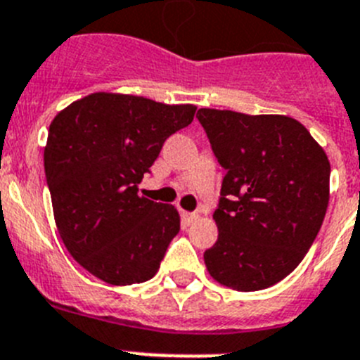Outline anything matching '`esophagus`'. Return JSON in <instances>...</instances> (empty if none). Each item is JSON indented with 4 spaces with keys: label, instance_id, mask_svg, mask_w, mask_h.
<instances>
[{
    "label": "esophagus",
    "instance_id": "1",
    "mask_svg": "<svg viewBox=\"0 0 360 360\" xmlns=\"http://www.w3.org/2000/svg\"><path fill=\"white\" fill-rule=\"evenodd\" d=\"M197 219H199V215H197V213L183 212V220H184V222H186V224H192V222H195Z\"/></svg>",
    "mask_w": 360,
    "mask_h": 360
}]
</instances>
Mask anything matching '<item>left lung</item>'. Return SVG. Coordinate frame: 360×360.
<instances>
[{
	"label": "left lung",
	"mask_w": 360,
	"mask_h": 360,
	"mask_svg": "<svg viewBox=\"0 0 360 360\" xmlns=\"http://www.w3.org/2000/svg\"><path fill=\"white\" fill-rule=\"evenodd\" d=\"M197 115L226 168L213 213L219 238L204 251V264L229 289H267L300 265L321 229L328 158L290 116L220 109Z\"/></svg>",
	"instance_id": "1"
}]
</instances>
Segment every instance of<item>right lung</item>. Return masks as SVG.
Instances as JSON below:
<instances>
[{
	"instance_id": "1",
	"label": "right lung",
	"mask_w": 360,
	"mask_h": 360,
	"mask_svg": "<svg viewBox=\"0 0 360 360\" xmlns=\"http://www.w3.org/2000/svg\"><path fill=\"white\" fill-rule=\"evenodd\" d=\"M195 109L100 91L50 124L44 172L55 224L71 257L98 280L122 287L158 273L181 219L172 204L138 195V184Z\"/></svg>"
}]
</instances>
